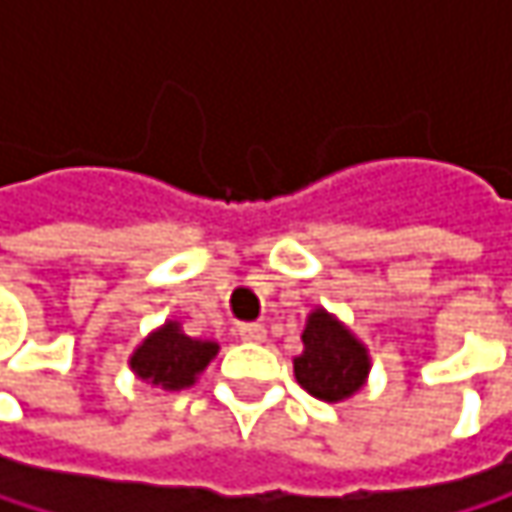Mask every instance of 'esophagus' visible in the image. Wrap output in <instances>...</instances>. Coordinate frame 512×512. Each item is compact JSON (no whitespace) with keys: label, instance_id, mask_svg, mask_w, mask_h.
I'll return each mask as SVG.
<instances>
[{"label":"esophagus","instance_id":"1","mask_svg":"<svg viewBox=\"0 0 512 512\" xmlns=\"http://www.w3.org/2000/svg\"><path fill=\"white\" fill-rule=\"evenodd\" d=\"M237 332H240V338H243V341H255V344L266 338V329H263V323H243Z\"/></svg>","mask_w":512,"mask_h":512}]
</instances>
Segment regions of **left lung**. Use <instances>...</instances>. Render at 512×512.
Here are the masks:
<instances>
[{"mask_svg": "<svg viewBox=\"0 0 512 512\" xmlns=\"http://www.w3.org/2000/svg\"><path fill=\"white\" fill-rule=\"evenodd\" d=\"M302 344L305 350L293 358V373L308 394L335 403L361 388L367 376V353L335 317L314 311Z\"/></svg>", "mask_w": 512, "mask_h": 512, "instance_id": "1", "label": "left lung"}]
</instances>
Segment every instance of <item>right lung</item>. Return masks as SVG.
<instances>
[{"mask_svg": "<svg viewBox=\"0 0 512 512\" xmlns=\"http://www.w3.org/2000/svg\"><path fill=\"white\" fill-rule=\"evenodd\" d=\"M216 350L219 347L210 341H195L183 335L177 323H165L136 350L130 364L145 382L177 391L195 382V376L210 364Z\"/></svg>", "mask_w": 512, "mask_h": 512, "instance_id": "obj_1", "label": "right lung"}]
</instances>
